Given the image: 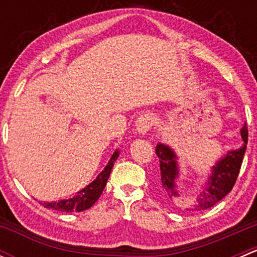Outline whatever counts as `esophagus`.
I'll return each instance as SVG.
<instances>
[{"label":"esophagus","instance_id":"34e87169","mask_svg":"<svg viewBox=\"0 0 257 257\" xmlns=\"http://www.w3.org/2000/svg\"><path fill=\"white\" fill-rule=\"evenodd\" d=\"M153 124H154V118L150 114H142L138 119H137V131L139 134H145L152 129Z\"/></svg>","mask_w":257,"mask_h":257}]
</instances>
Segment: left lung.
<instances>
[{"instance_id": "left-lung-1", "label": "left lung", "mask_w": 257, "mask_h": 257, "mask_svg": "<svg viewBox=\"0 0 257 257\" xmlns=\"http://www.w3.org/2000/svg\"><path fill=\"white\" fill-rule=\"evenodd\" d=\"M241 138L243 141L242 147L237 150L229 152L216 163V165L212 168V173L208 179L205 189L196 196L195 200L184 198L175 185V180L179 175L177 155L168 145L158 144L155 148V153L160 162V186H162L163 193L177 205L183 206L186 210L196 211V210L212 208L215 204L219 203L231 191L239 177L248 138L246 124L241 129Z\"/></svg>"}]
</instances>
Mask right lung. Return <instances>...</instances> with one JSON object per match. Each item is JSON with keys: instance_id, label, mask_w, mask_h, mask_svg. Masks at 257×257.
I'll list each match as a JSON object with an SVG mask.
<instances>
[{"instance_id": "obj_1", "label": "right lung", "mask_w": 257, "mask_h": 257, "mask_svg": "<svg viewBox=\"0 0 257 257\" xmlns=\"http://www.w3.org/2000/svg\"><path fill=\"white\" fill-rule=\"evenodd\" d=\"M119 157L118 152H114V154L110 158V160L108 162L107 167L104 168L102 173L98 175L97 179L94 181L89 184V185L85 186L84 189L79 190L73 198L64 199V200L56 201V203H41L45 208L47 209H53L57 211H64V212H79L83 210L89 209L95 201L99 199V196L102 195L103 190H104L105 185H107L108 178H109L110 172H112V168L114 165V162L116 160V158Z\"/></svg>"}]
</instances>
